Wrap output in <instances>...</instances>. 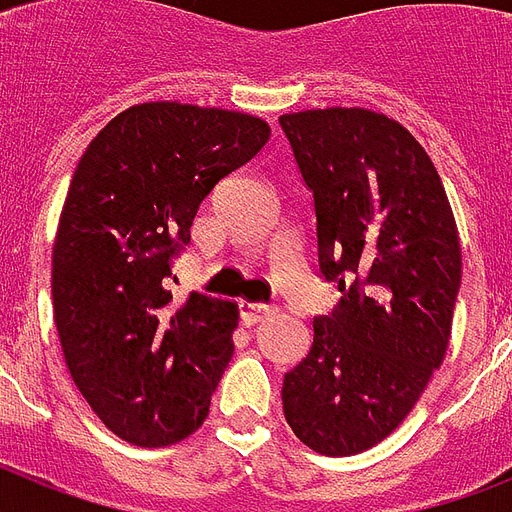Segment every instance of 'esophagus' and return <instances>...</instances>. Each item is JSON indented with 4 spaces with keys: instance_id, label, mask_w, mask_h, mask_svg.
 Returning <instances> with one entry per match:
<instances>
[{
    "instance_id": "esophagus-1",
    "label": "esophagus",
    "mask_w": 512,
    "mask_h": 512,
    "mask_svg": "<svg viewBox=\"0 0 512 512\" xmlns=\"http://www.w3.org/2000/svg\"><path fill=\"white\" fill-rule=\"evenodd\" d=\"M239 313H241V321H244L247 327H255L257 321H263L271 316L273 308L265 303H249V300H241Z\"/></svg>"
}]
</instances>
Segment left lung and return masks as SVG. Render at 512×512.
<instances>
[{"instance_id":"left-lung-1","label":"left lung","mask_w":512,"mask_h":512,"mask_svg":"<svg viewBox=\"0 0 512 512\" xmlns=\"http://www.w3.org/2000/svg\"><path fill=\"white\" fill-rule=\"evenodd\" d=\"M279 122L313 191L319 268L342 292L284 374V417L308 449L348 457L388 438L444 364L460 233L430 156L396 119L337 106Z\"/></svg>"}]
</instances>
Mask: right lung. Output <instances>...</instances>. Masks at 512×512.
<instances>
[{
  "instance_id": "obj_1",
  "label": "right lung",
  "mask_w": 512,
  "mask_h": 512,
  "mask_svg": "<svg viewBox=\"0 0 512 512\" xmlns=\"http://www.w3.org/2000/svg\"><path fill=\"white\" fill-rule=\"evenodd\" d=\"M271 138L260 116L138 103L92 138L52 244V319L71 380L114 436L170 446L207 420L239 308L167 289L170 257L220 177Z\"/></svg>"
}]
</instances>
